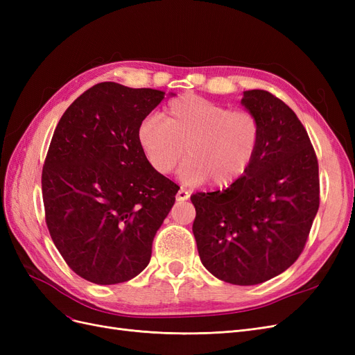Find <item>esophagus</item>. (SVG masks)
Segmentation results:
<instances>
[{"mask_svg":"<svg viewBox=\"0 0 355 355\" xmlns=\"http://www.w3.org/2000/svg\"><path fill=\"white\" fill-rule=\"evenodd\" d=\"M189 196H191V192H189L188 189L180 188V189L178 191V194H176V200H178V201H187V200L189 198Z\"/></svg>","mask_w":355,"mask_h":355,"instance_id":"1","label":"esophagus"}]
</instances>
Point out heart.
I'll return each mask as SVG.
<instances>
[{"instance_id":"obj_1","label":"heart","mask_w":355,"mask_h":355,"mask_svg":"<svg viewBox=\"0 0 355 355\" xmlns=\"http://www.w3.org/2000/svg\"><path fill=\"white\" fill-rule=\"evenodd\" d=\"M261 123L245 110L185 96L171 101L163 114H151L137 127V144L157 173L168 175L187 153L182 180L209 179L222 187L241 178L261 144Z\"/></svg>"}]
</instances>
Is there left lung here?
Listing matches in <instances>:
<instances>
[{"instance_id": "8db88e82", "label": "left lung", "mask_w": 355, "mask_h": 355, "mask_svg": "<svg viewBox=\"0 0 355 355\" xmlns=\"http://www.w3.org/2000/svg\"><path fill=\"white\" fill-rule=\"evenodd\" d=\"M241 103L261 123L259 148L230 188L192 194V232L214 277L253 286L284 272L302 253L320 206V179L305 127L283 101L247 90Z\"/></svg>"}]
</instances>
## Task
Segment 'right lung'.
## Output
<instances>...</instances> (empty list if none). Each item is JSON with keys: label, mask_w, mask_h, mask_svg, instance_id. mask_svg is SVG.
I'll list each match as a JSON object with an SVG mask.
<instances>
[{"label": "right lung", "mask_w": 355, "mask_h": 355, "mask_svg": "<svg viewBox=\"0 0 355 355\" xmlns=\"http://www.w3.org/2000/svg\"><path fill=\"white\" fill-rule=\"evenodd\" d=\"M164 92L99 83L59 120L41 185L51 240L71 270L94 284L132 280L179 187L149 166L137 127Z\"/></svg>", "instance_id": "1"}]
</instances>
